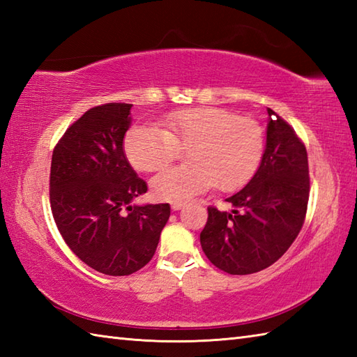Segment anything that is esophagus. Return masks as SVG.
Returning a JSON list of instances; mask_svg holds the SVG:
<instances>
[{
  "label": "esophagus",
  "instance_id": "esophagus-1",
  "mask_svg": "<svg viewBox=\"0 0 357 357\" xmlns=\"http://www.w3.org/2000/svg\"><path fill=\"white\" fill-rule=\"evenodd\" d=\"M183 206H184L183 202H172V210L173 211H178V210L183 208Z\"/></svg>",
  "mask_w": 357,
  "mask_h": 357
}]
</instances>
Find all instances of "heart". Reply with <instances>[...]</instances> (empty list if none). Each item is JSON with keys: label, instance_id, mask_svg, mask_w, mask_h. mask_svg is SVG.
<instances>
[{"label": "heart", "instance_id": "1", "mask_svg": "<svg viewBox=\"0 0 357 357\" xmlns=\"http://www.w3.org/2000/svg\"><path fill=\"white\" fill-rule=\"evenodd\" d=\"M162 128L136 126L124 150L136 170H161L187 150L184 167H172L151 179V193L161 201L181 202L216 185L234 192L252 179L262 162L265 133L256 119L219 107H195L167 115Z\"/></svg>", "mask_w": 357, "mask_h": 357}]
</instances>
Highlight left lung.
Returning a JSON list of instances; mask_svg holds the SVG:
<instances>
[{"instance_id":"left-lung-1","label":"left lung","mask_w":357,"mask_h":357,"mask_svg":"<svg viewBox=\"0 0 357 357\" xmlns=\"http://www.w3.org/2000/svg\"><path fill=\"white\" fill-rule=\"evenodd\" d=\"M267 146L250 183L225 201L231 213L208 207L201 247L208 261L230 275H252L275 264L304 225L308 196V156L304 142L267 109Z\"/></svg>"}]
</instances>
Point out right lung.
I'll return each instance as SVG.
<instances>
[{"label":"right lung","mask_w":357,"mask_h":357,"mask_svg":"<svg viewBox=\"0 0 357 357\" xmlns=\"http://www.w3.org/2000/svg\"><path fill=\"white\" fill-rule=\"evenodd\" d=\"M132 104L87 110L53 149L50 207L66 244L93 270L127 276L153 257L169 204L132 206L147 192L128 164L123 141Z\"/></svg>","instance_id":"obj_1"}]
</instances>
